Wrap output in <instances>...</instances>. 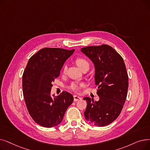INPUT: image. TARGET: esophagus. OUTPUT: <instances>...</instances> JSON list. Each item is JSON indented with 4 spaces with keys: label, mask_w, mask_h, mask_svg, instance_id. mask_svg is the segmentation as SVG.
<instances>
[{
    "label": "esophagus",
    "mask_w": 150,
    "mask_h": 150,
    "mask_svg": "<svg viewBox=\"0 0 150 150\" xmlns=\"http://www.w3.org/2000/svg\"><path fill=\"white\" fill-rule=\"evenodd\" d=\"M80 99H81V97L77 96V95H74V102H76V101L79 100Z\"/></svg>",
    "instance_id": "1"
}]
</instances>
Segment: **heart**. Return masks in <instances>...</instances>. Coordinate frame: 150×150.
<instances>
[{"instance_id": "obj_1", "label": "heart", "mask_w": 150, "mask_h": 150, "mask_svg": "<svg viewBox=\"0 0 150 150\" xmlns=\"http://www.w3.org/2000/svg\"><path fill=\"white\" fill-rule=\"evenodd\" d=\"M76 63L77 64V66H79L81 70L83 69L84 67H89V64L88 61L84 59V58L83 57H79L76 59ZM67 69L66 66H65L64 67L63 71L64 72H66ZM84 86H85V84H84V82H79V81H74L71 82L69 86V88L71 90H73L74 91H76V92H79V91H80V89L83 88Z\"/></svg>"}]
</instances>
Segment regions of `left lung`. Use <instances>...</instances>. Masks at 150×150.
<instances>
[{
	"label": "left lung",
	"mask_w": 150,
	"mask_h": 150,
	"mask_svg": "<svg viewBox=\"0 0 150 150\" xmlns=\"http://www.w3.org/2000/svg\"><path fill=\"white\" fill-rule=\"evenodd\" d=\"M93 61L95 67V84L98 86V101L88 97L84 113L87 121L99 127L113 122L121 112L129 86L128 75L121 55L107 45L91 46L81 49Z\"/></svg>",
	"instance_id": "left-lung-1"
}]
</instances>
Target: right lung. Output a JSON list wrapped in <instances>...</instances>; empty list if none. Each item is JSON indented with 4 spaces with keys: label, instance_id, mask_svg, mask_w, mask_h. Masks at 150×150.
<instances>
[{
    "label": "right lung",
    "instance_id": "right-lung-1",
    "mask_svg": "<svg viewBox=\"0 0 150 150\" xmlns=\"http://www.w3.org/2000/svg\"><path fill=\"white\" fill-rule=\"evenodd\" d=\"M75 50L44 48L32 56L23 75V91L28 112L33 120L45 127L61 122L74 97L67 91L51 96L52 82L59 76L64 62Z\"/></svg>",
    "mask_w": 150,
    "mask_h": 150
}]
</instances>
